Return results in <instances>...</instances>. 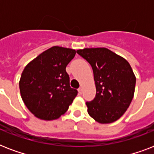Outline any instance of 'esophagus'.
Here are the masks:
<instances>
[{
  "instance_id": "esophagus-1",
  "label": "esophagus",
  "mask_w": 154,
  "mask_h": 154,
  "mask_svg": "<svg viewBox=\"0 0 154 154\" xmlns=\"http://www.w3.org/2000/svg\"><path fill=\"white\" fill-rule=\"evenodd\" d=\"M78 93H79V94H82V87L78 89Z\"/></svg>"
}]
</instances>
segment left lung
Masks as SVG:
<instances>
[{
    "label": "left lung",
    "instance_id": "1",
    "mask_svg": "<svg viewBox=\"0 0 154 154\" xmlns=\"http://www.w3.org/2000/svg\"><path fill=\"white\" fill-rule=\"evenodd\" d=\"M92 66L96 97L87 101L88 113L101 124L112 123L124 114L135 91L136 77L125 58L106 48L77 50Z\"/></svg>",
    "mask_w": 154,
    "mask_h": 154
}]
</instances>
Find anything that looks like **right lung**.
Returning a JSON list of instances; mask_svg holds the SVG:
<instances>
[{
  "label": "right lung",
  "instance_id": "add662e5",
  "mask_svg": "<svg viewBox=\"0 0 154 154\" xmlns=\"http://www.w3.org/2000/svg\"><path fill=\"white\" fill-rule=\"evenodd\" d=\"M74 49L53 46L30 61L19 82L20 95L37 118L56 120L65 113L77 95L69 85L66 66L74 57Z\"/></svg>",
  "mask_w": 154,
  "mask_h": 154
}]
</instances>
